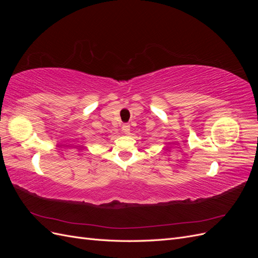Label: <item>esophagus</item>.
Masks as SVG:
<instances>
[{
  "label": "esophagus",
  "instance_id": "esophagus-1",
  "mask_svg": "<svg viewBox=\"0 0 258 258\" xmlns=\"http://www.w3.org/2000/svg\"><path fill=\"white\" fill-rule=\"evenodd\" d=\"M121 129H122V131L124 132V134L128 135L129 132H130V124H129V123H123Z\"/></svg>",
  "mask_w": 258,
  "mask_h": 258
}]
</instances>
